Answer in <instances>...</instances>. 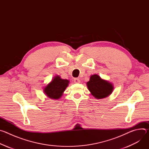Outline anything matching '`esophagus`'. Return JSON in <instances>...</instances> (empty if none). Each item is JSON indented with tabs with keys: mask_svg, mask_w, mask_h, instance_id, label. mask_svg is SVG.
Listing matches in <instances>:
<instances>
[{
	"mask_svg": "<svg viewBox=\"0 0 149 149\" xmlns=\"http://www.w3.org/2000/svg\"><path fill=\"white\" fill-rule=\"evenodd\" d=\"M74 81L75 83H79L80 82V79L79 78H74Z\"/></svg>",
	"mask_w": 149,
	"mask_h": 149,
	"instance_id": "esophagus-1",
	"label": "esophagus"
}]
</instances>
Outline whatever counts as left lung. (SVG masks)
<instances>
[{
	"label": "left lung",
	"instance_id": "1",
	"mask_svg": "<svg viewBox=\"0 0 149 149\" xmlns=\"http://www.w3.org/2000/svg\"><path fill=\"white\" fill-rule=\"evenodd\" d=\"M87 86L91 94L97 99L107 97L114 90L111 82L102 79L97 74L92 75L90 77V81L87 82Z\"/></svg>",
	"mask_w": 149,
	"mask_h": 149
}]
</instances>
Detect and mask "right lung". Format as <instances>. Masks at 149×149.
I'll return each mask as SVG.
<instances>
[{"instance_id": "obj_1", "label": "right lung", "mask_w": 149, "mask_h": 149, "mask_svg": "<svg viewBox=\"0 0 149 149\" xmlns=\"http://www.w3.org/2000/svg\"><path fill=\"white\" fill-rule=\"evenodd\" d=\"M69 82V80L63 79L59 75H56L44 88V92L48 98L58 100L63 95Z\"/></svg>"}]
</instances>
